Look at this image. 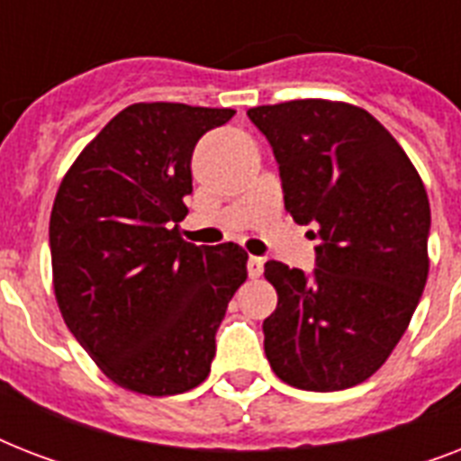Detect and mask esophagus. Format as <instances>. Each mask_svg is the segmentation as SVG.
<instances>
[{
	"instance_id": "esophagus-1",
	"label": "esophagus",
	"mask_w": 461,
	"mask_h": 461,
	"mask_svg": "<svg viewBox=\"0 0 461 461\" xmlns=\"http://www.w3.org/2000/svg\"><path fill=\"white\" fill-rule=\"evenodd\" d=\"M246 267H249V277H260L263 275V258H258V256H251L249 258V263H246Z\"/></svg>"
}]
</instances>
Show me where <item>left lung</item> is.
Returning a JSON list of instances; mask_svg holds the SVG:
<instances>
[{"label":"left lung","instance_id":"8db88e82","mask_svg":"<svg viewBox=\"0 0 461 461\" xmlns=\"http://www.w3.org/2000/svg\"><path fill=\"white\" fill-rule=\"evenodd\" d=\"M280 165L285 208L313 224L308 275L267 260L277 308L263 321L275 375L311 393L371 378L404 335L429 277L430 205L385 126L354 104L292 100L249 110Z\"/></svg>","mask_w":461,"mask_h":461}]
</instances>
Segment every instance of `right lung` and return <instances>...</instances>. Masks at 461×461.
Here are the masks:
<instances>
[{
	"label": "right lung",
	"mask_w": 461,
	"mask_h": 461,
	"mask_svg": "<svg viewBox=\"0 0 461 461\" xmlns=\"http://www.w3.org/2000/svg\"><path fill=\"white\" fill-rule=\"evenodd\" d=\"M234 110L179 103L126 107L83 148L50 217L54 296L103 373L165 397L208 378L215 332L246 280L239 244L179 237L191 155Z\"/></svg>",
	"instance_id": "1"
}]
</instances>
